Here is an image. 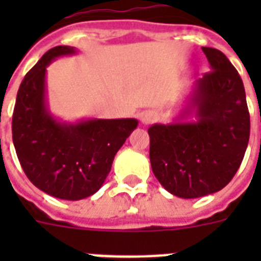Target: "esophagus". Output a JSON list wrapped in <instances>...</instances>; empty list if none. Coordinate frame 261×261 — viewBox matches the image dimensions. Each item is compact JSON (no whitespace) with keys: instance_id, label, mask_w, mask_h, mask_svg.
Wrapping results in <instances>:
<instances>
[{"instance_id":"1","label":"esophagus","mask_w":261,"mask_h":261,"mask_svg":"<svg viewBox=\"0 0 261 261\" xmlns=\"http://www.w3.org/2000/svg\"><path fill=\"white\" fill-rule=\"evenodd\" d=\"M155 120V114L154 112H151V111H146V112H143L142 115H141V122L143 123V124H149V123L154 122Z\"/></svg>"}]
</instances>
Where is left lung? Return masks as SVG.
<instances>
[{
	"label": "left lung",
	"mask_w": 261,
	"mask_h": 261,
	"mask_svg": "<svg viewBox=\"0 0 261 261\" xmlns=\"http://www.w3.org/2000/svg\"><path fill=\"white\" fill-rule=\"evenodd\" d=\"M202 50L211 71L195 81L186 108L173 122L147 130L153 173L168 192L182 199L202 198L229 184L251 130L239 71L217 48Z\"/></svg>",
	"instance_id": "obj_1"
}]
</instances>
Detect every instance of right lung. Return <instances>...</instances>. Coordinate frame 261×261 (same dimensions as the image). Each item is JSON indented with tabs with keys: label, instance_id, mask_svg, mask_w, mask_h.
<instances>
[{
	"label": "right lung",
	"instance_id": "obj_1",
	"mask_svg": "<svg viewBox=\"0 0 261 261\" xmlns=\"http://www.w3.org/2000/svg\"><path fill=\"white\" fill-rule=\"evenodd\" d=\"M77 53L75 47L58 46L43 55L18 88L12 119L14 149L27 177L65 200H81L101 188L115 154L138 126L133 118L65 122L51 114L47 66Z\"/></svg>",
	"mask_w": 261,
	"mask_h": 261
}]
</instances>
